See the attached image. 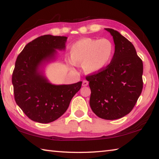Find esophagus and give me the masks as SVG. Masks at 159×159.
<instances>
[{
  "mask_svg": "<svg viewBox=\"0 0 159 159\" xmlns=\"http://www.w3.org/2000/svg\"><path fill=\"white\" fill-rule=\"evenodd\" d=\"M88 85V82L87 81V80H84L83 81V83H82V85L83 86H87Z\"/></svg>",
  "mask_w": 159,
  "mask_h": 159,
  "instance_id": "esophagus-1",
  "label": "esophagus"
}]
</instances>
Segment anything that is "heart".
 <instances>
[{
    "label": "heart",
    "instance_id": "heart-1",
    "mask_svg": "<svg viewBox=\"0 0 159 159\" xmlns=\"http://www.w3.org/2000/svg\"><path fill=\"white\" fill-rule=\"evenodd\" d=\"M114 45L107 39L84 38L71 46L69 60L71 66L82 64L85 73L95 74L109 65L114 54Z\"/></svg>",
    "mask_w": 159,
    "mask_h": 159
}]
</instances>
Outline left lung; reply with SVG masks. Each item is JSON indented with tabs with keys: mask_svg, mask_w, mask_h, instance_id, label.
<instances>
[{
	"mask_svg": "<svg viewBox=\"0 0 159 159\" xmlns=\"http://www.w3.org/2000/svg\"><path fill=\"white\" fill-rule=\"evenodd\" d=\"M105 30L114 39V56L105 69L86 80L93 111L103 119L115 120L128 114L141 95L143 64L131 42L114 29Z\"/></svg>",
	"mask_w": 159,
	"mask_h": 159,
	"instance_id": "8db88e82",
	"label": "left lung"
}]
</instances>
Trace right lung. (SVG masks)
Wrapping results in <instances>:
<instances>
[{
    "mask_svg": "<svg viewBox=\"0 0 159 159\" xmlns=\"http://www.w3.org/2000/svg\"><path fill=\"white\" fill-rule=\"evenodd\" d=\"M67 37L44 35L29 43L18 55L12 82L15 99L35 122L48 123L63 115L82 82L55 85L45 75V67L56 60L57 50L66 49Z\"/></svg>",
    "mask_w": 159,
    "mask_h": 159,
    "instance_id": "right-lung-1",
    "label": "right lung"
}]
</instances>
